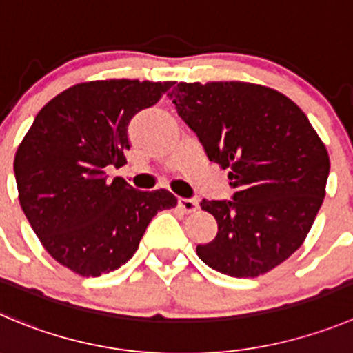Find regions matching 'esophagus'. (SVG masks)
<instances>
[{
    "label": "esophagus",
    "mask_w": 353,
    "mask_h": 353,
    "mask_svg": "<svg viewBox=\"0 0 353 353\" xmlns=\"http://www.w3.org/2000/svg\"><path fill=\"white\" fill-rule=\"evenodd\" d=\"M179 207L184 212H195L199 209V200L196 199H179Z\"/></svg>",
    "instance_id": "34e87169"
}]
</instances>
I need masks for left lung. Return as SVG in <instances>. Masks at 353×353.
<instances>
[{"label":"left lung","mask_w":353,"mask_h":353,"mask_svg":"<svg viewBox=\"0 0 353 353\" xmlns=\"http://www.w3.org/2000/svg\"><path fill=\"white\" fill-rule=\"evenodd\" d=\"M210 161L230 169L232 200H202L217 235L196 245L216 272H270L305 242L329 176V154L306 114L273 88L245 81L177 83L169 94Z\"/></svg>","instance_id":"8db88e82"}]
</instances>
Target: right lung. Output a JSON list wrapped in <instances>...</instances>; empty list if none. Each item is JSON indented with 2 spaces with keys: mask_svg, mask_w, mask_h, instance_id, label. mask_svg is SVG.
I'll return each mask as SVG.
<instances>
[{
  "mask_svg": "<svg viewBox=\"0 0 353 353\" xmlns=\"http://www.w3.org/2000/svg\"><path fill=\"white\" fill-rule=\"evenodd\" d=\"M174 81L99 80L69 87L41 108L22 139L13 172L29 225L48 254L81 276L120 268L150 221L177 199L139 192L106 167H121L128 125Z\"/></svg>",
  "mask_w": 353,
  "mask_h": 353,
  "instance_id": "1",
  "label": "right lung"
}]
</instances>
